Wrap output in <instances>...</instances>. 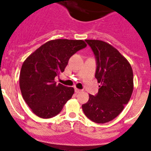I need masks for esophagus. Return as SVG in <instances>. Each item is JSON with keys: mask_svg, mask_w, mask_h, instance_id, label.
<instances>
[{"mask_svg": "<svg viewBox=\"0 0 151 151\" xmlns=\"http://www.w3.org/2000/svg\"><path fill=\"white\" fill-rule=\"evenodd\" d=\"M75 92L76 93H78L81 92V90L78 89V88H76V89H75Z\"/></svg>", "mask_w": 151, "mask_h": 151, "instance_id": "esophagus-1", "label": "esophagus"}]
</instances>
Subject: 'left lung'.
<instances>
[{"mask_svg":"<svg viewBox=\"0 0 151 151\" xmlns=\"http://www.w3.org/2000/svg\"><path fill=\"white\" fill-rule=\"evenodd\" d=\"M96 59L95 77L100 84L96 96L82 105L85 115L97 124L112 121L124 110L133 91V73L129 61L108 42L85 40Z\"/></svg>","mask_w":151,"mask_h":151,"instance_id":"1","label":"left lung"}]
</instances>
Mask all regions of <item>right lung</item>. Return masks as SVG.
Listing matches in <instances>:
<instances>
[{"mask_svg":"<svg viewBox=\"0 0 151 151\" xmlns=\"http://www.w3.org/2000/svg\"><path fill=\"white\" fill-rule=\"evenodd\" d=\"M85 41L53 40L30 54L22 66L19 86L22 97L33 113L41 118L58 114L74 93V88L55 81L64 71L69 59L85 48Z\"/></svg>","mask_w":151,"mask_h":151,"instance_id":"1","label":"right lung"}]
</instances>
